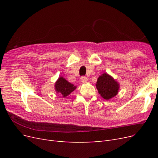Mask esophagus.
<instances>
[{
    "instance_id": "esophagus-1",
    "label": "esophagus",
    "mask_w": 158,
    "mask_h": 158,
    "mask_svg": "<svg viewBox=\"0 0 158 158\" xmlns=\"http://www.w3.org/2000/svg\"><path fill=\"white\" fill-rule=\"evenodd\" d=\"M88 78L85 77V76H82V77L80 78V81H81V82H82V83H86V82H88Z\"/></svg>"
}]
</instances>
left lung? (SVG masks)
<instances>
[{
  "instance_id": "8db88e82",
  "label": "left lung",
  "mask_w": 158,
  "mask_h": 158,
  "mask_svg": "<svg viewBox=\"0 0 158 158\" xmlns=\"http://www.w3.org/2000/svg\"><path fill=\"white\" fill-rule=\"evenodd\" d=\"M95 85L99 94L106 100L115 96L120 87L118 82L107 73H103L99 76Z\"/></svg>"
}]
</instances>
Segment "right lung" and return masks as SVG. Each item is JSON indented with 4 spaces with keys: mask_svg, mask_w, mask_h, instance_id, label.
I'll return each instance as SVG.
<instances>
[{
    "mask_svg": "<svg viewBox=\"0 0 158 158\" xmlns=\"http://www.w3.org/2000/svg\"><path fill=\"white\" fill-rule=\"evenodd\" d=\"M76 88V86H74L73 84L69 82L67 80L63 77L59 78L55 84V89L57 94H60L63 95V98L68 96L71 92Z\"/></svg>",
    "mask_w": 158,
    "mask_h": 158,
    "instance_id": "obj_1",
    "label": "right lung"
}]
</instances>
